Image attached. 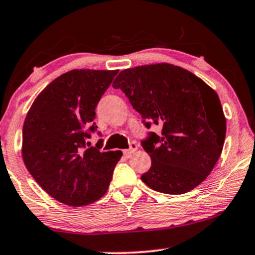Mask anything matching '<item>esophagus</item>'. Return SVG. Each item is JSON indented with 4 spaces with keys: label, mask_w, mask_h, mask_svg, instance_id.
I'll return each instance as SVG.
<instances>
[{
    "label": "esophagus",
    "mask_w": 255,
    "mask_h": 255,
    "mask_svg": "<svg viewBox=\"0 0 255 255\" xmlns=\"http://www.w3.org/2000/svg\"><path fill=\"white\" fill-rule=\"evenodd\" d=\"M137 148H138V146L135 142H131L130 144H129V148H128V149H125L124 150V154L126 156H129L130 154H133L135 150H137Z\"/></svg>",
    "instance_id": "obj_1"
}]
</instances>
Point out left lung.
<instances>
[{
  "label": "left lung",
  "mask_w": 255,
  "mask_h": 255,
  "mask_svg": "<svg viewBox=\"0 0 255 255\" xmlns=\"http://www.w3.org/2000/svg\"><path fill=\"white\" fill-rule=\"evenodd\" d=\"M149 128L162 127L142 141L151 167L141 180L154 191L183 194L209 175L221 155L226 118L214 89L194 74L170 63L137 66L113 82Z\"/></svg>",
  "instance_id": "left-lung-1"
}]
</instances>
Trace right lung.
Here are the masks:
<instances>
[{
  "label": "right lung",
  "instance_id": "obj_1",
  "mask_svg": "<svg viewBox=\"0 0 255 255\" xmlns=\"http://www.w3.org/2000/svg\"><path fill=\"white\" fill-rule=\"evenodd\" d=\"M119 70L73 69L56 77L29 109L22 159L38 185L57 201L80 207L102 198L122 151L89 146L95 108Z\"/></svg>",
  "mask_w": 255,
  "mask_h": 255
}]
</instances>
